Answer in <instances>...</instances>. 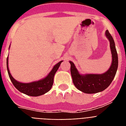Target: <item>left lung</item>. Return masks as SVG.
Masks as SVG:
<instances>
[{"instance_id": "1", "label": "left lung", "mask_w": 126, "mask_h": 126, "mask_svg": "<svg viewBox=\"0 0 126 126\" xmlns=\"http://www.w3.org/2000/svg\"><path fill=\"white\" fill-rule=\"evenodd\" d=\"M106 36L110 41L112 60L110 69L105 73L101 75H80L74 63L72 61H69L73 84L77 89L86 94H95L105 90L111 84L116 73L118 61L115 44L112 36L108 30L106 31Z\"/></svg>"}]
</instances>
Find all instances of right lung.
Listing matches in <instances>:
<instances>
[{
	"instance_id": "add662e5",
	"label": "right lung",
	"mask_w": 126,
	"mask_h": 126,
	"mask_svg": "<svg viewBox=\"0 0 126 126\" xmlns=\"http://www.w3.org/2000/svg\"><path fill=\"white\" fill-rule=\"evenodd\" d=\"M62 61L59 62L53 67V69L50 71L49 75L47 77L44 78L42 80L36 81V82H32L31 83H21L15 80L11 75L10 71L8 69V57L6 59L7 70L10 79L14 86L16 87L17 90L21 93L26 94L27 95L30 96H39L41 95L47 93L53 86V77L55 75L56 71L58 70L59 66L61 65Z\"/></svg>"
}]
</instances>
